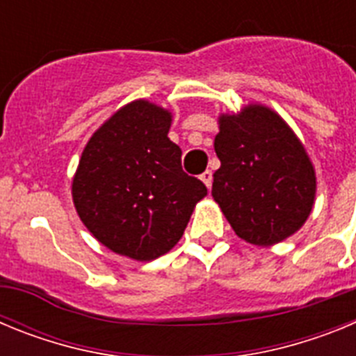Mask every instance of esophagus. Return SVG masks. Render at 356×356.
<instances>
[{
  "label": "esophagus",
  "instance_id": "34e87169",
  "mask_svg": "<svg viewBox=\"0 0 356 356\" xmlns=\"http://www.w3.org/2000/svg\"><path fill=\"white\" fill-rule=\"evenodd\" d=\"M201 178V181H203V184L207 185V187H212V171H210V169H207L205 172H203V175L200 176Z\"/></svg>",
  "mask_w": 356,
  "mask_h": 356
}]
</instances>
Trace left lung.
I'll return each mask as SVG.
<instances>
[{
    "mask_svg": "<svg viewBox=\"0 0 356 356\" xmlns=\"http://www.w3.org/2000/svg\"><path fill=\"white\" fill-rule=\"evenodd\" d=\"M213 147L221 168L213 172L212 196L238 237L273 246L305 225L316 200V171L275 110L248 105L222 114Z\"/></svg>",
    "mask_w": 356,
    "mask_h": 356,
    "instance_id": "obj_1",
    "label": "left lung"
}]
</instances>
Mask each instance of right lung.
I'll return each mask as SVG.
<instances>
[{
  "instance_id": "obj_1",
  "label": "right lung",
  "mask_w": 356,
  "mask_h": 356,
  "mask_svg": "<svg viewBox=\"0 0 356 356\" xmlns=\"http://www.w3.org/2000/svg\"><path fill=\"white\" fill-rule=\"evenodd\" d=\"M171 112L146 99L119 108L94 131L72 178L81 222L103 246L155 260L176 246L205 184L181 169L168 137Z\"/></svg>"
}]
</instances>
